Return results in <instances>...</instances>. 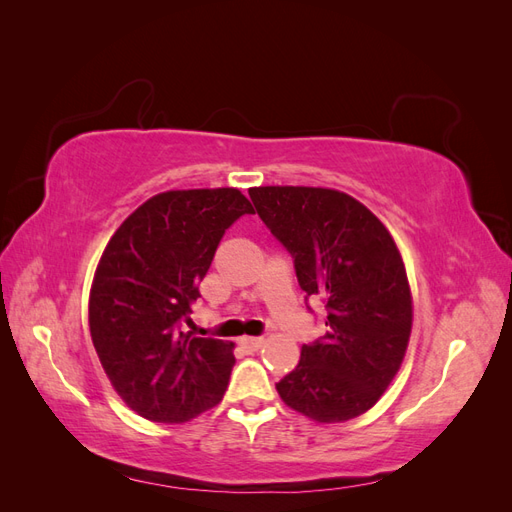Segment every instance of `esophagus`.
Instances as JSON below:
<instances>
[{
  "label": "esophagus",
  "mask_w": 512,
  "mask_h": 512,
  "mask_svg": "<svg viewBox=\"0 0 512 512\" xmlns=\"http://www.w3.org/2000/svg\"><path fill=\"white\" fill-rule=\"evenodd\" d=\"M239 346L243 350H247V352H256V350H260L262 346H265V339H262V337H241L239 339Z\"/></svg>",
  "instance_id": "1"
}]
</instances>
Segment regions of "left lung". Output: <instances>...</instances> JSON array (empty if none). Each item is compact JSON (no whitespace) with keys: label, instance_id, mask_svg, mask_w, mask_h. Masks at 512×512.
Returning a JSON list of instances; mask_svg holds the SVG:
<instances>
[{"label":"left lung","instance_id":"left-lung-1","mask_svg":"<svg viewBox=\"0 0 512 512\" xmlns=\"http://www.w3.org/2000/svg\"><path fill=\"white\" fill-rule=\"evenodd\" d=\"M250 198L294 258L301 290L327 309V333L301 348L277 393L316 423L361 416L389 389L412 333V292L395 239L339 190L260 185Z\"/></svg>","mask_w":512,"mask_h":512}]
</instances>
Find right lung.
I'll return each instance as SVG.
<instances>
[{"label":"right lung","instance_id":"right-lung-1","mask_svg":"<svg viewBox=\"0 0 512 512\" xmlns=\"http://www.w3.org/2000/svg\"><path fill=\"white\" fill-rule=\"evenodd\" d=\"M254 207L237 188L168 190L130 213L104 247L89 290V333L106 378L153 423L218 406L235 344L192 337V314L226 228Z\"/></svg>","mask_w":512,"mask_h":512}]
</instances>
